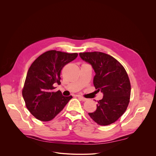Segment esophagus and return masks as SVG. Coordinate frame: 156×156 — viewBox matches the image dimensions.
<instances>
[{
    "mask_svg": "<svg viewBox=\"0 0 156 156\" xmlns=\"http://www.w3.org/2000/svg\"><path fill=\"white\" fill-rule=\"evenodd\" d=\"M78 98L80 99H81V101H87V99H86V98H84V97H82V96H78Z\"/></svg>",
    "mask_w": 156,
    "mask_h": 156,
    "instance_id": "obj_1",
    "label": "esophagus"
}]
</instances>
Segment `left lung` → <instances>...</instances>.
Masks as SVG:
<instances>
[{
	"mask_svg": "<svg viewBox=\"0 0 156 156\" xmlns=\"http://www.w3.org/2000/svg\"><path fill=\"white\" fill-rule=\"evenodd\" d=\"M80 57L90 63L96 73L93 83L104 96L97 108L89 115L100 125L116 122L126 111L129 102L131 84L123 65L115 58L101 52H80Z\"/></svg>",
	"mask_w": 156,
	"mask_h": 156,
	"instance_id": "left-lung-1",
	"label": "left lung"
}]
</instances>
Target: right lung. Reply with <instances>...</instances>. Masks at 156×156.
Wrapping results in <instances>:
<instances>
[{
	"instance_id": "obj_1",
	"label": "right lung",
	"mask_w": 156,
	"mask_h": 156,
	"mask_svg": "<svg viewBox=\"0 0 156 156\" xmlns=\"http://www.w3.org/2000/svg\"><path fill=\"white\" fill-rule=\"evenodd\" d=\"M77 53L48 51L39 56L28 71L22 90L26 106L30 113L42 122L52 120L72 98L60 91L54 92L55 83L60 84L63 66L75 60Z\"/></svg>"
}]
</instances>
